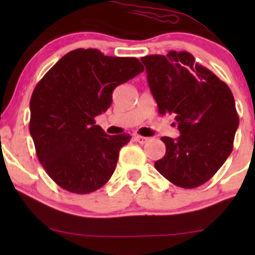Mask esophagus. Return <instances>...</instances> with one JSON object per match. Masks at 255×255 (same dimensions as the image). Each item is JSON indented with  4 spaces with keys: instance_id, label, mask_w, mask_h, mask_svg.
Masks as SVG:
<instances>
[{
    "instance_id": "obj_1",
    "label": "esophagus",
    "mask_w": 255,
    "mask_h": 255,
    "mask_svg": "<svg viewBox=\"0 0 255 255\" xmlns=\"http://www.w3.org/2000/svg\"><path fill=\"white\" fill-rule=\"evenodd\" d=\"M134 140L138 141L139 144H146L148 141V138L141 137V135H134Z\"/></svg>"
}]
</instances>
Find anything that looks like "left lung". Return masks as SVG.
<instances>
[{"label":"left lung","mask_w":255,"mask_h":255,"mask_svg":"<svg viewBox=\"0 0 255 255\" xmlns=\"http://www.w3.org/2000/svg\"><path fill=\"white\" fill-rule=\"evenodd\" d=\"M140 60L158 113L174 115L173 125L181 133L176 139L161 138L166 153L155 161V169L177 187H200L233 149L239 117L231 89L189 52L169 51Z\"/></svg>","instance_id":"obj_1"}]
</instances>
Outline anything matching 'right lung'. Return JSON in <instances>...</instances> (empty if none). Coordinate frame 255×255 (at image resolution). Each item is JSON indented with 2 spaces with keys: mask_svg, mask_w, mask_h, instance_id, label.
Returning <instances> with one entry per match:
<instances>
[{
  "mask_svg": "<svg viewBox=\"0 0 255 255\" xmlns=\"http://www.w3.org/2000/svg\"><path fill=\"white\" fill-rule=\"evenodd\" d=\"M142 71L137 58L78 48L65 54L34 87L30 134L45 172L62 189L89 194L110 180L131 135L107 134L95 117L111 106L117 86Z\"/></svg>",
  "mask_w": 255,
  "mask_h": 255,
  "instance_id": "obj_1",
  "label": "right lung"
}]
</instances>
